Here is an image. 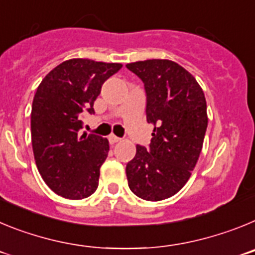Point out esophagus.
I'll return each mask as SVG.
<instances>
[{"instance_id": "1", "label": "esophagus", "mask_w": 255, "mask_h": 255, "mask_svg": "<svg viewBox=\"0 0 255 255\" xmlns=\"http://www.w3.org/2000/svg\"><path fill=\"white\" fill-rule=\"evenodd\" d=\"M108 140H110V143L111 144H115V143H117V141H120L121 139L119 138V136H116V135L111 134L110 136H108Z\"/></svg>"}]
</instances>
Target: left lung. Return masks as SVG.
I'll use <instances>...</instances> for the list:
<instances>
[{
	"instance_id": "1",
	"label": "left lung",
	"mask_w": 255,
	"mask_h": 255,
	"mask_svg": "<svg viewBox=\"0 0 255 255\" xmlns=\"http://www.w3.org/2000/svg\"><path fill=\"white\" fill-rule=\"evenodd\" d=\"M126 67L140 79L147 121L154 125L148 147L138 144L126 164L130 190L144 200L172 197L185 185L203 147L208 117L194 76L168 60H147Z\"/></svg>"
}]
</instances>
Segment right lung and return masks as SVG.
Listing matches in <instances>:
<instances>
[{"instance_id": "1", "label": "right lung", "mask_w": 255, "mask_h": 255, "mask_svg": "<svg viewBox=\"0 0 255 255\" xmlns=\"http://www.w3.org/2000/svg\"><path fill=\"white\" fill-rule=\"evenodd\" d=\"M123 67L87 58L65 61L42 80L31 106V145L44 182L56 194L79 200L98 188L108 140L80 135L82 117L94 115L103 83Z\"/></svg>"}]
</instances>
